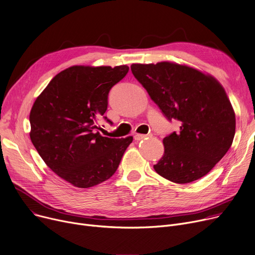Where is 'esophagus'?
<instances>
[{"label": "esophagus", "instance_id": "34e87169", "mask_svg": "<svg viewBox=\"0 0 255 255\" xmlns=\"http://www.w3.org/2000/svg\"><path fill=\"white\" fill-rule=\"evenodd\" d=\"M145 137H146V135H143V134H135L134 135V139L137 140V141H139V140H141Z\"/></svg>", "mask_w": 255, "mask_h": 255}]
</instances>
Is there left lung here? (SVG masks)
I'll list each match as a JSON object with an SVG mask.
<instances>
[{"mask_svg":"<svg viewBox=\"0 0 255 255\" xmlns=\"http://www.w3.org/2000/svg\"><path fill=\"white\" fill-rule=\"evenodd\" d=\"M131 71L167 120L180 123L178 132L163 139L156 172L176 183L206 175L235 136V113L222 85L193 67L167 61L133 63Z\"/></svg>","mask_w":255,"mask_h":255,"instance_id":"1","label":"left lung"}]
</instances>
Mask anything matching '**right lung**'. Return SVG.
<instances>
[{
    "label": "right lung",
    "mask_w": 255,
    "mask_h": 255,
    "mask_svg": "<svg viewBox=\"0 0 255 255\" xmlns=\"http://www.w3.org/2000/svg\"><path fill=\"white\" fill-rule=\"evenodd\" d=\"M127 65L71 66L50 81L30 114L29 136L46 165L77 188L109 179L133 137L100 135L97 120L108 109L109 93L128 73Z\"/></svg>",
    "instance_id": "obj_1"
}]
</instances>
